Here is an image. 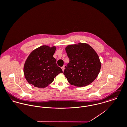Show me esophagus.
<instances>
[{
	"instance_id": "obj_1",
	"label": "esophagus",
	"mask_w": 127,
	"mask_h": 127,
	"mask_svg": "<svg viewBox=\"0 0 127 127\" xmlns=\"http://www.w3.org/2000/svg\"><path fill=\"white\" fill-rule=\"evenodd\" d=\"M61 68H62V69L63 71H64V66H62Z\"/></svg>"
}]
</instances>
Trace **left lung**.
<instances>
[{
	"label": "left lung",
	"mask_w": 127,
	"mask_h": 127,
	"mask_svg": "<svg viewBox=\"0 0 127 127\" xmlns=\"http://www.w3.org/2000/svg\"><path fill=\"white\" fill-rule=\"evenodd\" d=\"M69 63L65 66L64 74L68 82L77 87H85L93 82L101 66L95 50L87 43L69 45L65 48Z\"/></svg>",
	"instance_id": "8db88e82"
}]
</instances>
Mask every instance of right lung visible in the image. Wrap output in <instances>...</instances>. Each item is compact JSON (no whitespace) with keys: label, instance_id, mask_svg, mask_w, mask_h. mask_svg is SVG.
<instances>
[{"label":"right lung","instance_id":"obj_1","mask_svg":"<svg viewBox=\"0 0 127 127\" xmlns=\"http://www.w3.org/2000/svg\"><path fill=\"white\" fill-rule=\"evenodd\" d=\"M55 47L41 46L34 50L27 59L24 74L27 82L35 87L43 88L51 83L57 75L63 73L53 57Z\"/></svg>","mask_w":127,"mask_h":127}]
</instances>
